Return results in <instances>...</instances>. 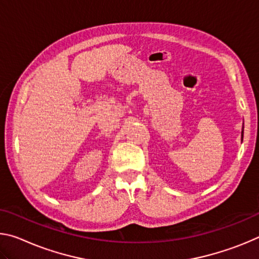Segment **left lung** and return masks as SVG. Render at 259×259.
Returning a JSON list of instances; mask_svg holds the SVG:
<instances>
[{
  "label": "left lung",
  "mask_w": 259,
  "mask_h": 259,
  "mask_svg": "<svg viewBox=\"0 0 259 259\" xmlns=\"http://www.w3.org/2000/svg\"><path fill=\"white\" fill-rule=\"evenodd\" d=\"M242 138H243V130H242Z\"/></svg>",
  "instance_id": "8db88e82"
}]
</instances>
